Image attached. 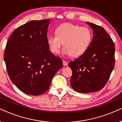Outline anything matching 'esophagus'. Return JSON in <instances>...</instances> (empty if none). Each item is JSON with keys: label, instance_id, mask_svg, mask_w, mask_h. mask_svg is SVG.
I'll return each mask as SVG.
<instances>
[{"label": "esophagus", "instance_id": "1", "mask_svg": "<svg viewBox=\"0 0 122 122\" xmlns=\"http://www.w3.org/2000/svg\"><path fill=\"white\" fill-rule=\"evenodd\" d=\"M63 66H67V65H68V63L66 62V61H63Z\"/></svg>", "mask_w": 122, "mask_h": 122}]
</instances>
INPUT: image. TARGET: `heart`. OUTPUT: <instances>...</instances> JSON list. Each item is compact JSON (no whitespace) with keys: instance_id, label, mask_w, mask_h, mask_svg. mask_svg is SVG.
<instances>
[{"instance_id":"obj_1","label":"heart","mask_w":122,"mask_h":122,"mask_svg":"<svg viewBox=\"0 0 122 122\" xmlns=\"http://www.w3.org/2000/svg\"><path fill=\"white\" fill-rule=\"evenodd\" d=\"M56 33L47 38L50 51L54 54H57L64 43L63 54L71 55L73 57L81 56L87 50L93 36L89 28L69 23L58 26Z\"/></svg>"}]
</instances>
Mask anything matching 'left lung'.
I'll list each match as a JSON object with an SVG mask.
<instances>
[{
    "mask_svg": "<svg viewBox=\"0 0 122 122\" xmlns=\"http://www.w3.org/2000/svg\"><path fill=\"white\" fill-rule=\"evenodd\" d=\"M93 30L92 41L82 55L68 66L72 70L71 86L79 93L99 91L109 79L115 64V46L104 29L86 22Z\"/></svg>",
    "mask_w": 122,
    "mask_h": 122,
    "instance_id": "obj_1",
    "label": "left lung"
}]
</instances>
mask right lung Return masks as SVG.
<instances>
[{
	"label": "right lung",
	"instance_id": "right-lung-1",
	"mask_svg": "<svg viewBox=\"0 0 122 122\" xmlns=\"http://www.w3.org/2000/svg\"><path fill=\"white\" fill-rule=\"evenodd\" d=\"M49 19L32 20L16 28L7 41L4 59L10 79L31 96L48 91L62 60L51 53L47 43Z\"/></svg>",
	"mask_w": 122,
	"mask_h": 122
}]
</instances>
